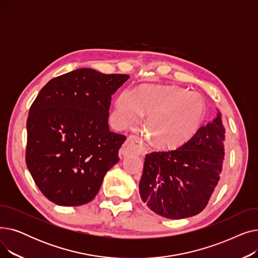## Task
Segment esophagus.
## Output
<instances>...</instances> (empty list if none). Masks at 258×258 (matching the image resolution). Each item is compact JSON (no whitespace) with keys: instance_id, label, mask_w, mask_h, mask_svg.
Masks as SVG:
<instances>
[{"instance_id":"1","label":"esophagus","mask_w":258,"mask_h":258,"mask_svg":"<svg viewBox=\"0 0 258 258\" xmlns=\"http://www.w3.org/2000/svg\"><path fill=\"white\" fill-rule=\"evenodd\" d=\"M146 152H147L146 147L140 138L136 136H130L126 139L125 143L120 148L119 155L121 157L128 156L131 154H137V155L143 156L146 154Z\"/></svg>"}]
</instances>
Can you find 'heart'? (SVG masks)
<instances>
[{
  "label": "heart",
  "mask_w": 258,
  "mask_h": 258,
  "mask_svg": "<svg viewBox=\"0 0 258 258\" xmlns=\"http://www.w3.org/2000/svg\"><path fill=\"white\" fill-rule=\"evenodd\" d=\"M143 115L145 128L154 142L166 148L178 147L198 132L205 117L200 94L175 86H140L136 94L123 90L115 101L113 121L118 126L136 124Z\"/></svg>",
  "instance_id": "heart-1"
}]
</instances>
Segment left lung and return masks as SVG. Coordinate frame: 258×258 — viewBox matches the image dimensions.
<instances>
[{
	"instance_id": "obj_1",
	"label": "left lung",
	"mask_w": 258,
	"mask_h": 258,
	"mask_svg": "<svg viewBox=\"0 0 258 258\" xmlns=\"http://www.w3.org/2000/svg\"><path fill=\"white\" fill-rule=\"evenodd\" d=\"M222 114L187 142L170 151L147 154L139 182L143 203L166 219L197 215L208 204L220 180L225 156Z\"/></svg>"
}]
</instances>
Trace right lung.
<instances>
[{
	"instance_id": "obj_1",
	"label": "right lung",
	"mask_w": 258,
	"mask_h": 258,
	"mask_svg": "<svg viewBox=\"0 0 258 258\" xmlns=\"http://www.w3.org/2000/svg\"><path fill=\"white\" fill-rule=\"evenodd\" d=\"M128 78L84 68L40 90L27 120L26 164L49 201L81 206L98 194L126 139L110 131L108 110Z\"/></svg>"
}]
</instances>
